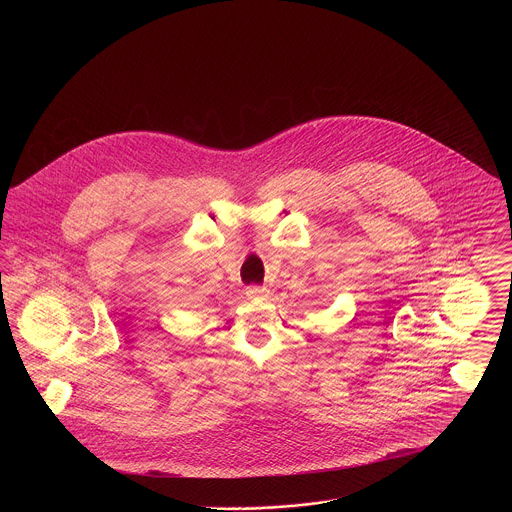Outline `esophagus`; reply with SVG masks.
I'll return each instance as SVG.
<instances>
[{"instance_id":"1","label":"esophagus","mask_w":512,"mask_h":512,"mask_svg":"<svg viewBox=\"0 0 512 512\" xmlns=\"http://www.w3.org/2000/svg\"><path fill=\"white\" fill-rule=\"evenodd\" d=\"M245 295L249 299H265L268 297V290L265 286H249V288H245Z\"/></svg>"}]
</instances>
